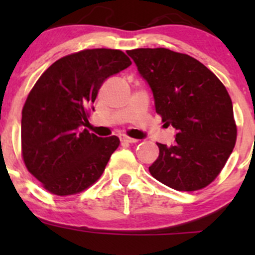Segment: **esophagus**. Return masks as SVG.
<instances>
[{
  "label": "esophagus",
  "mask_w": 255,
  "mask_h": 255,
  "mask_svg": "<svg viewBox=\"0 0 255 255\" xmlns=\"http://www.w3.org/2000/svg\"><path fill=\"white\" fill-rule=\"evenodd\" d=\"M121 140H122V142H126V143H137L138 142V139H134V138H130V137H128V135H121Z\"/></svg>",
  "instance_id": "1"
}]
</instances>
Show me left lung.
<instances>
[{
	"label": "left lung",
	"instance_id": "1",
	"mask_svg": "<svg viewBox=\"0 0 255 255\" xmlns=\"http://www.w3.org/2000/svg\"><path fill=\"white\" fill-rule=\"evenodd\" d=\"M148 81L155 111L177 130L171 146L156 143L151 176L177 191H196L220 175L237 140L227 89L202 63L166 48L127 51Z\"/></svg>",
	"mask_w": 255,
	"mask_h": 255
}]
</instances>
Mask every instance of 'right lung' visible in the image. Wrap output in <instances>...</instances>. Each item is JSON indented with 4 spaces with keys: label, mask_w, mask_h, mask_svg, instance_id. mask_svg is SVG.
Returning <instances> with one entry per match:
<instances>
[{
    "label": "right lung",
    "mask_w": 255,
    "mask_h": 255,
    "mask_svg": "<svg viewBox=\"0 0 255 255\" xmlns=\"http://www.w3.org/2000/svg\"><path fill=\"white\" fill-rule=\"evenodd\" d=\"M130 64L122 50L85 49L51 64L30 90L22 110V158L48 192L80 194L101 177L120 139L80 127L105 80Z\"/></svg>",
    "instance_id": "1"
}]
</instances>
